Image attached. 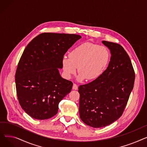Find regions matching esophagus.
Returning a JSON list of instances; mask_svg holds the SVG:
<instances>
[{"label": "esophagus", "instance_id": "obj_1", "mask_svg": "<svg viewBox=\"0 0 147 147\" xmlns=\"http://www.w3.org/2000/svg\"><path fill=\"white\" fill-rule=\"evenodd\" d=\"M73 90H78V86L76 84L74 83L73 84Z\"/></svg>", "mask_w": 147, "mask_h": 147}]
</instances>
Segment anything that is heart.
<instances>
[{
  "mask_svg": "<svg viewBox=\"0 0 147 147\" xmlns=\"http://www.w3.org/2000/svg\"><path fill=\"white\" fill-rule=\"evenodd\" d=\"M110 58V52L105 46L89 42L82 43L70 52L69 57H63L62 63L64 75L70 79L78 68L79 80L96 79L105 71Z\"/></svg>",
  "mask_w": 147,
  "mask_h": 147,
  "instance_id": "1",
  "label": "heart"
}]
</instances>
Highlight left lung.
<instances>
[{"mask_svg":"<svg viewBox=\"0 0 147 147\" xmlns=\"http://www.w3.org/2000/svg\"><path fill=\"white\" fill-rule=\"evenodd\" d=\"M110 51L109 66L99 78L80 85L79 114L94 128L109 125L122 115L132 92L135 72L128 54L121 45L102 41Z\"/></svg>","mask_w":147,"mask_h":147,"instance_id":"8db88e82","label":"left lung"}]
</instances>
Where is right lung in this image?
<instances>
[{"instance_id": "right-lung-1", "label": "right lung", "mask_w": 147, "mask_h": 147, "mask_svg": "<svg viewBox=\"0 0 147 147\" xmlns=\"http://www.w3.org/2000/svg\"><path fill=\"white\" fill-rule=\"evenodd\" d=\"M80 35L44 33L26 46L15 73L19 103L32 118L45 120L58 111L59 102L70 92L73 83L61 76L63 57Z\"/></svg>"}]
</instances>
